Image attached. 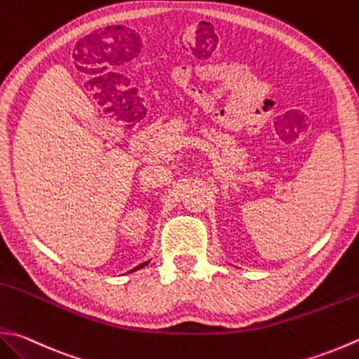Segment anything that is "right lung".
<instances>
[{
    "instance_id": "right-lung-1",
    "label": "right lung",
    "mask_w": 359,
    "mask_h": 359,
    "mask_svg": "<svg viewBox=\"0 0 359 359\" xmlns=\"http://www.w3.org/2000/svg\"><path fill=\"white\" fill-rule=\"evenodd\" d=\"M149 264V262H144V263H142V264H138L137 268H133L132 271H129V272H135V271H138V269H142V268H144V266H147Z\"/></svg>"
}]
</instances>
